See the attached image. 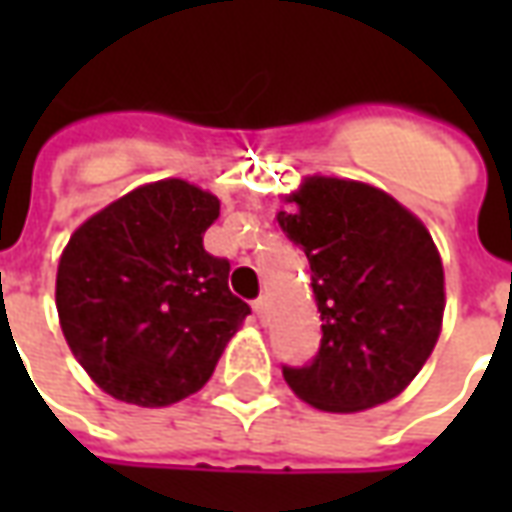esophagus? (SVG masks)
<instances>
[{
	"instance_id": "obj_1",
	"label": "esophagus",
	"mask_w": 512,
	"mask_h": 512,
	"mask_svg": "<svg viewBox=\"0 0 512 512\" xmlns=\"http://www.w3.org/2000/svg\"><path fill=\"white\" fill-rule=\"evenodd\" d=\"M255 312H257V318H260V321L266 318V312H268V296H260V299L255 301Z\"/></svg>"
}]
</instances>
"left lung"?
<instances>
[{
    "label": "left lung",
    "instance_id": "left-lung-1",
    "mask_svg": "<svg viewBox=\"0 0 512 512\" xmlns=\"http://www.w3.org/2000/svg\"><path fill=\"white\" fill-rule=\"evenodd\" d=\"M282 233L310 263L321 348L282 367L296 395L332 414L376 408L406 389L439 343L444 266L417 213L378 186L307 175L285 194Z\"/></svg>",
    "mask_w": 512,
    "mask_h": 512
}]
</instances>
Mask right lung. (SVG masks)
I'll use <instances>...</instances> for the list:
<instances>
[{"instance_id": "obj_1", "label": "right lung", "mask_w": 512, "mask_h": 512, "mask_svg": "<svg viewBox=\"0 0 512 512\" xmlns=\"http://www.w3.org/2000/svg\"><path fill=\"white\" fill-rule=\"evenodd\" d=\"M219 197L189 180L136 186L73 230L57 266L65 343L106 395L161 408L200 392L249 304L205 252Z\"/></svg>"}]
</instances>
